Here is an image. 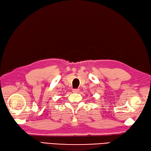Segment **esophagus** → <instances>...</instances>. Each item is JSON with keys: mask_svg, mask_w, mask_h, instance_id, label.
I'll return each instance as SVG.
<instances>
[{"mask_svg": "<svg viewBox=\"0 0 151 151\" xmlns=\"http://www.w3.org/2000/svg\"><path fill=\"white\" fill-rule=\"evenodd\" d=\"M78 91H79V89H73V93H78Z\"/></svg>", "mask_w": 151, "mask_h": 151, "instance_id": "esophagus-1", "label": "esophagus"}]
</instances>
